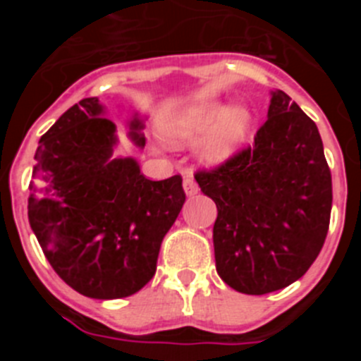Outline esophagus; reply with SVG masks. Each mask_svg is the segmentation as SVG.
I'll return each instance as SVG.
<instances>
[{"label": "esophagus", "mask_w": 361, "mask_h": 361, "mask_svg": "<svg viewBox=\"0 0 361 361\" xmlns=\"http://www.w3.org/2000/svg\"><path fill=\"white\" fill-rule=\"evenodd\" d=\"M183 186H184V191H186L188 197H193L199 191V186H197L195 178L191 177L190 173L184 175V180H183Z\"/></svg>", "instance_id": "obj_1"}]
</instances>
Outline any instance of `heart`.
Masks as SVG:
<instances>
[{"mask_svg":"<svg viewBox=\"0 0 361 361\" xmlns=\"http://www.w3.org/2000/svg\"><path fill=\"white\" fill-rule=\"evenodd\" d=\"M253 116L244 104L222 108L219 103H197L175 111L161 123L164 137L175 146L197 145V157L215 166L228 161L250 132Z\"/></svg>","mask_w":361,"mask_h":361,"instance_id":"b5f03b06","label":"heart"}]
</instances>
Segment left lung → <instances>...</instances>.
Wrapping results in <instances>:
<instances>
[{
	"label": "left lung",
	"instance_id": "left-lung-1",
	"mask_svg": "<svg viewBox=\"0 0 361 361\" xmlns=\"http://www.w3.org/2000/svg\"><path fill=\"white\" fill-rule=\"evenodd\" d=\"M195 180L216 204V273L229 288L279 291L317 260L329 229L331 171L317 124L288 94L271 92L253 146Z\"/></svg>",
	"mask_w": 361,
	"mask_h": 361
}]
</instances>
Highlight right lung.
<instances>
[{"label":"right lung","mask_w":361,"mask_h":361,"mask_svg":"<svg viewBox=\"0 0 361 361\" xmlns=\"http://www.w3.org/2000/svg\"><path fill=\"white\" fill-rule=\"evenodd\" d=\"M97 97L81 99L39 139L28 186V222L44 257L88 298H124L157 269L162 238L186 193L183 177L149 180L133 157H114L116 124ZM145 117L128 137L145 148Z\"/></svg>","instance_id":"right-lung-1"}]
</instances>
